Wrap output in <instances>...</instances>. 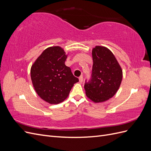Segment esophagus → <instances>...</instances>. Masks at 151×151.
<instances>
[{
  "mask_svg": "<svg viewBox=\"0 0 151 151\" xmlns=\"http://www.w3.org/2000/svg\"><path fill=\"white\" fill-rule=\"evenodd\" d=\"M79 80L80 83H83V76H81L79 77Z\"/></svg>",
  "mask_w": 151,
  "mask_h": 151,
  "instance_id": "34e87169",
  "label": "esophagus"
}]
</instances>
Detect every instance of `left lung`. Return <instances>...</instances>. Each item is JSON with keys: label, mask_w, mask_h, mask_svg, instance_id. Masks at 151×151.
I'll return each instance as SVG.
<instances>
[{"label": "left lung", "mask_w": 151, "mask_h": 151, "mask_svg": "<svg viewBox=\"0 0 151 151\" xmlns=\"http://www.w3.org/2000/svg\"><path fill=\"white\" fill-rule=\"evenodd\" d=\"M92 78L86 83V94L94 103H102L111 98L119 89L123 72L113 53L103 46L92 50Z\"/></svg>", "instance_id": "obj_1"}]
</instances>
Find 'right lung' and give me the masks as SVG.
I'll use <instances>...</instances> for the list:
<instances>
[{"label": "right lung", "mask_w": 151, "mask_h": 151, "mask_svg": "<svg viewBox=\"0 0 151 151\" xmlns=\"http://www.w3.org/2000/svg\"><path fill=\"white\" fill-rule=\"evenodd\" d=\"M68 55L58 46L45 49L31 67V79L36 93L52 104L67 98L74 84L79 79L70 67L65 65Z\"/></svg>", "instance_id": "1"}]
</instances>
